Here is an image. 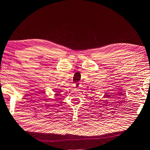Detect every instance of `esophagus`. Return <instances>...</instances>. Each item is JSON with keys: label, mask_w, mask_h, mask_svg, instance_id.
<instances>
[{"label": "esophagus", "mask_w": 150, "mask_h": 150, "mask_svg": "<svg viewBox=\"0 0 150 150\" xmlns=\"http://www.w3.org/2000/svg\"><path fill=\"white\" fill-rule=\"evenodd\" d=\"M74 86L76 88H79V87H80V83H79V82H77V83H75V84H74Z\"/></svg>", "instance_id": "esophagus-1"}]
</instances>
